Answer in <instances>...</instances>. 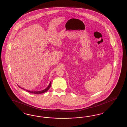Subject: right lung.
Wrapping results in <instances>:
<instances>
[{"instance_id":"add662e5","label":"right lung","mask_w":127,"mask_h":127,"mask_svg":"<svg viewBox=\"0 0 127 127\" xmlns=\"http://www.w3.org/2000/svg\"><path fill=\"white\" fill-rule=\"evenodd\" d=\"M51 84H52V83H51V82L50 83H49V85L48 86V87L46 88V89H45L44 90H42V91H37V92H33V91H28V90H26L27 91V92H30V93H34V94H41V93H43L44 92H46L47 91H48V90L51 87ZM19 87L20 88H22V89H23V90H24V89H23L22 88H21L19 86Z\"/></svg>"}]
</instances>
